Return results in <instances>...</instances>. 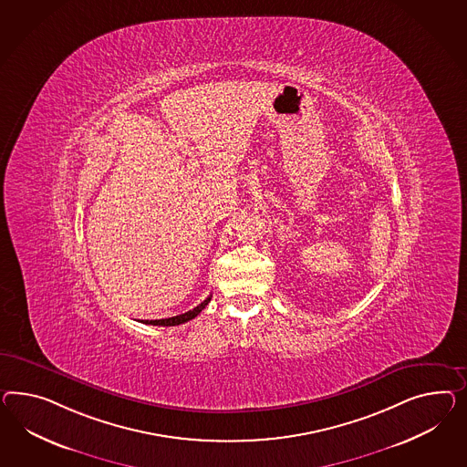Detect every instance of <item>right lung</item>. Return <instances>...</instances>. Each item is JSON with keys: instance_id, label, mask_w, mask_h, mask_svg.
<instances>
[{"instance_id": "1", "label": "right lung", "mask_w": 467, "mask_h": 467, "mask_svg": "<svg viewBox=\"0 0 467 467\" xmlns=\"http://www.w3.org/2000/svg\"><path fill=\"white\" fill-rule=\"evenodd\" d=\"M213 296H209L203 303L199 304L197 307L190 309L189 313H183V315L173 316V317H166V319H152V321H144L146 325H152V327H177V325H183L190 319H193L195 316L201 313L202 309L209 304Z\"/></svg>"}]
</instances>
